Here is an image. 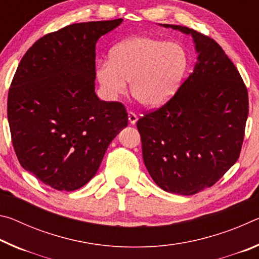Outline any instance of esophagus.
<instances>
[{
    "instance_id": "34e87169",
    "label": "esophagus",
    "mask_w": 259,
    "mask_h": 259,
    "mask_svg": "<svg viewBox=\"0 0 259 259\" xmlns=\"http://www.w3.org/2000/svg\"><path fill=\"white\" fill-rule=\"evenodd\" d=\"M128 119H129L130 124H136V122H137L138 117H137V115H136L134 112H129L128 113Z\"/></svg>"
}]
</instances>
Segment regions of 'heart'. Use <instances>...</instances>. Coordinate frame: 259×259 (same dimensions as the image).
Instances as JSON below:
<instances>
[{"label":"heart","mask_w":259,"mask_h":259,"mask_svg":"<svg viewBox=\"0 0 259 259\" xmlns=\"http://www.w3.org/2000/svg\"><path fill=\"white\" fill-rule=\"evenodd\" d=\"M188 65L187 52L181 43L139 35L117 43L109 60L96 67L103 98L114 102L126 90L143 106L159 107L176 93Z\"/></svg>","instance_id":"1"}]
</instances>
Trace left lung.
<instances>
[{"label":"left lung","instance_id":"obj_1","mask_svg":"<svg viewBox=\"0 0 259 259\" xmlns=\"http://www.w3.org/2000/svg\"><path fill=\"white\" fill-rule=\"evenodd\" d=\"M191 35L194 69L176 95L137 122L143 159L162 190L193 195L212 186L240 155L248 117V93L238 69L212 38L178 25Z\"/></svg>","mask_w":259,"mask_h":259}]
</instances>
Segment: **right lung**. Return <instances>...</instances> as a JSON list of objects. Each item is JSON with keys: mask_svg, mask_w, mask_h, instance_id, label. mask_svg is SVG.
Returning a JSON list of instances; mask_svg holds the SVG:
<instances>
[{"mask_svg": "<svg viewBox=\"0 0 259 259\" xmlns=\"http://www.w3.org/2000/svg\"><path fill=\"white\" fill-rule=\"evenodd\" d=\"M123 19L89 21L41 37L17 68L8 121L23 168L58 191L84 186L107 147L128 125L120 103L95 91L96 43Z\"/></svg>", "mask_w": 259, "mask_h": 259, "instance_id": "add662e5", "label": "right lung"}]
</instances>
